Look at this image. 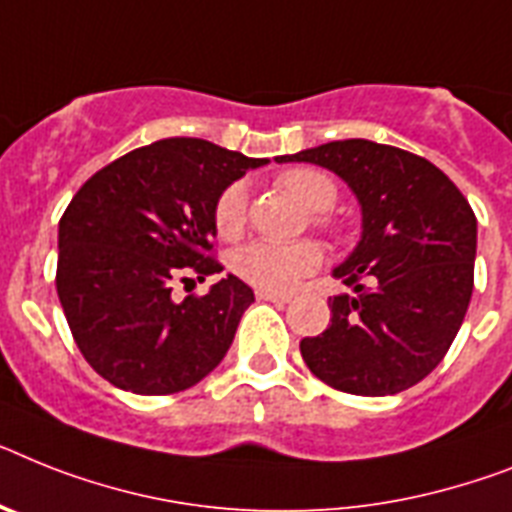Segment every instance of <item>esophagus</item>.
Returning a JSON list of instances; mask_svg holds the SVG:
<instances>
[{
	"instance_id": "1",
	"label": "esophagus",
	"mask_w": 512,
	"mask_h": 512,
	"mask_svg": "<svg viewBox=\"0 0 512 512\" xmlns=\"http://www.w3.org/2000/svg\"><path fill=\"white\" fill-rule=\"evenodd\" d=\"M256 298L259 301H272V303H290V295L287 293H272V290H256Z\"/></svg>"
}]
</instances>
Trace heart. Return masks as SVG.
I'll return each instance as SVG.
<instances>
[{
  "mask_svg": "<svg viewBox=\"0 0 512 512\" xmlns=\"http://www.w3.org/2000/svg\"><path fill=\"white\" fill-rule=\"evenodd\" d=\"M280 185L301 204L314 211H329L337 201V183L327 172L314 167H293L280 175ZM327 227H335L329 217H319ZM248 225V185L243 180L227 185L214 204V227L222 238H238ZM324 261L322 246L316 243H274L253 240L232 256V269L259 290L285 293L303 277L314 274Z\"/></svg>",
  "mask_w": 512,
  "mask_h": 512,
  "instance_id": "heart-1",
  "label": "heart"
}]
</instances>
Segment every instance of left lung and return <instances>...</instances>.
<instances>
[{
  "instance_id": "1",
  "label": "left lung",
  "mask_w": 512,
  "mask_h": 512,
  "mask_svg": "<svg viewBox=\"0 0 512 512\" xmlns=\"http://www.w3.org/2000/svg\"><path fill=\"white\" fill-rule=\"evenodd\" d=\"M277 162H311L358 196L363 235L335 269L356 295L329 298L322 335L303 337L316 377L350 395H395L432 374L474 290L476 217L458 185L424 156L348 138Z\"/></svg>"
}]
</instances>
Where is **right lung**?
Returning <instances> with one entry per match:
<instances>
[{
	"label": "right lung",
	"mask_w": 512,
	"mask_h": 512,
	"mask_svg": "<svg viewBox=\"0 0 512 512\" xmlns=\"http://www.w3.org/2000/svg\"><path fill=\"white\" fill-rule=\"evenodd\" d=\"M261 164L201 138H164L80 185L59 219L57 295L83 358L114 387L172 395L225 358L251 287L230 274L175 303L172 285L222 272L214 204Z\"/></svg>",
	"instance_id": "1"
}]
</instances>
